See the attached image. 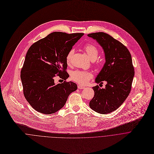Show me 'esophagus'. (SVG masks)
I'll return each instance as SVG.
<instances>
[{"label": "esophagus", "instance_id": "esophagus-1", "mask_svg": "<svg viewBox=\"0 0 154 154\" xmlns=\"http://www.w3.org/2000/svg\"><path fill=\"white\" fill-rule=\"evenodd\" d=\"M77 87H78V88H79V89H80V90L85 89V86H82V85H79L77 86Z\"/></svg>", "mask_w": 154, "mask_h": 154}]
</instances>
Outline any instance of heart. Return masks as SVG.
<instances>
[{"label": "heart", "mask_w": 154, "mask_h": 154, "mask_svg": "<svg viewBox=\"0 0 154 154\" xmlns=\"http://www.w3.org/2000/svg\"><path fill=\"white\" fill-rule=\"evenodd\" d=\"M83 49L92 61H94L97 59L99 55V50L93 44H86L83 46ZM74 52L75 51L74 49H71L68 51L66 57V61L67 64H69L71 63ZM92 77L93 74L91 72L82 70H75L73 71L71 75V78L74 82L83 85L88 83Z\"/></svg>", "instance_id": "b5f03b06"}]
</instances>
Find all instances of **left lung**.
Returning a JSON list of instances; mask_svg holds the SVG:
<instances>
[{"label":"left lung","instance_id":"8db88e82","mask_svg":"<svg viewBox=\"0 0 154 154\" xmlns=\"http://www.w3.org/2000/svg\"><path fill=\"white\" fill-rule=\"evenodd\" d=\"M102 47L105 63L96 79L97 83L106 82L105 88L93 87L94 96L90 106L97 113L108 114L118 109L129 95L135 71L128 49L120 41L104 32L88 35Z\"/></svg>","mask_w":154,"mask_h":154}]
</instances>
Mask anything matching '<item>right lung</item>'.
I'll use <instances>...</instances> for the list:
<instances>
[{
  "label": "right lung",
  "mask_w": 154,
  "mask_h": 154,
  "mask_svg": "<svg viewBox=\"0 0 154 154\" xmlns=\"http://www.w3.org/2000/svg\"><path fill=\"white\" fill-rule=\"evenodd\" d=\"M83 35L82 33L55 32L29 49L20 79L24 97L36 111L46 115L57 112L77 90L75 83L66 81L69 77L66 57ZM57 76L65 80L63 83H54Z\"/></svg>",
  "instance_id": "add662e5"
}]
</instances>
